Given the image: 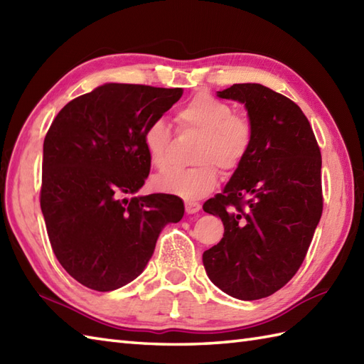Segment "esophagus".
I'll return each mask as SVG.
<instances>
[{"label":"esophagus","instance_id":"esophagus-1","mask_svg":"<svg viewBox=\"0 0 364 364\" xmlns=\"http://www.w3.org/2000/svg\"><path fill=\"white\" fill-rule=\"evenodd\" d=\"M200 208H202V205H200L198 202H186V213L188 214L198 213Z\"/></svg>","mask_w":364,"mask_h":364}]
</instances>
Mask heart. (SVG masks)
Here are the masks:
<instances>
[{"instance_id": "b5f03b06", "label": "heart", "mask_w": 364, "mask_h": 364, "mask_svg": "<svg viewBox=\"0 0 364 364\" xmlns=\"http://www.w3.org/2000/svg\"><path fill=\"white\" fill-rule=\"evenodd\" d=\"M181 129L203 136L196 162L200 166L188 170H172L153 178V188L184 200H198L215 188L219 181L218 166L223 172H233L241 166L252 145V127L247 119L233 114L227 102L208 94H198L178 111ZM144 146L151 166L167 170L170 166L172 129L162 119L150 122L144 131Z\"/></svg>"}]
</instances>
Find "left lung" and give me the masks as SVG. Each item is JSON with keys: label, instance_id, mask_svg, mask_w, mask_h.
Listing matches in <instances>:
<instances>
[{"label": "left lung", "instance_id": "1", "mask_svg": "<svg viewBox=\"0 0 364 364\" xmlns=\"http://www.w3.org/2000/svg\"><path fill=\"white\" fill-rule=\"evenodd\" d=\"M242 103L252 127L245 159L203 205L223 237L203 253L210 280L228 296H272L296 275L322 214L321 150L300 107L261 84L218 92Z\"/></svg>", "mask_w": 364, "mask_h": 364}]
</instances>
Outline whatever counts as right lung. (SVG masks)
<instances>
[{
	"label": "right lung",
	"mask_w": 364,
	"mask_h": 364,
	"mask_svg": "<svg viewBox=\"0 0 364 364\" xmlns=\"http://www.w3.org/2000/svg\"><path fill=\"white\" fill-rule=\"evenodd\" d=\"M183 89L107 82L67 103L43 141L41 208L51 249L90 289H119L142 274L161 230L180 222L181 198L131 200L150 173L144 131Z\"/></svg>",
	"instance_id": "right-lung-1"
}]
</instances>
